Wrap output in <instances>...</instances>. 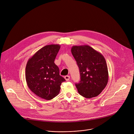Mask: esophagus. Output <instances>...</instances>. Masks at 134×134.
Instances as JSON below:
<instances>
[{
    "label": "esophagus",
    "mask_w": 134,
    "mask_h": 134,
    "mask_svg": "<svg viewBox=\"0 0 134 134\" xmlns=\"http://www.w3.org/2000/svg\"><path fill=\"white\" fill-rule=\"evenodd\" d=\"M65 79L66 81H68L69 80V79H70V76L69 75H66L65 76Z\"/></svg>",
    "instance_id": "esophagus-1"
}]
</instances>
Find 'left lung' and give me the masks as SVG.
Returning a JSON list of instances; mask_svg holds the SVG:
<instances>
[{"label": "left lung", "instance_id": "left-lung-1", "mask_svg": "<svg viewBox=\"0 0 134 134\" xmlns=\"http://www.w3.org/2000/svg\"><path fill=\"white\" fill-rule=\"evenodd\" d=\"M71 53L79 68L80 83L75 86L86 98L98 96L106 86L108 72L103 55L88 45L74 46Z\"/></svg>", "mask_w": 134, "mask_h": 134}]
</instances>
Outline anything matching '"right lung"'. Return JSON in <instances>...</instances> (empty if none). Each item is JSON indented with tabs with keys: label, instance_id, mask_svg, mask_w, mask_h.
<instances>
[{
	"label": "right lung",
	"instance_id": "1",
	"mask_svg": "<svg viewBox=\"0 0 134 134\" xmlns=\"http://www.w3.org/2000/svg\"><path fill=\"white\" fill-rule=\"evenodd\" d=\"M60 47L59 44L45 46L29 59L26 65L25 76L28 87L47 100L58 95L62 83L65 81L54 62Z\"/></svg>",
	"mask_w": 134,
	"mask_h": 134
}]
</instances>
